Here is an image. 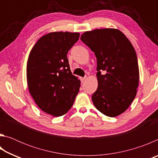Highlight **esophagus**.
Here are the masks:
<instances>
[{"label":"esophagus","instance_id":"1","mask_svg":"<svg viewBox=\"0 0 158 158\" xmlns=\"http://www.w3.org/2000/svg\"><path fill=\"white\" fill-rule=\"evenodd\" d=\"M80 79H81V82H84L85 79H86V77H81L80 78Z\"/></svg>","mask_w":158,"mask_h":158}]
</instances>
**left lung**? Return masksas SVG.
Wrapping results in <instances>:
<instances>
[{
  "label": "left lung",
  "instance_id": "obj_1",
  "mask_svg": "<svg viewBox=\"0 0 158 158\" xmlns=\"http://www.w3.org/2000/svg\"><path fill=\"white\" fill-rule=\"evenodd\" d=\"M81 40L97 58L98 86L92 95L93 102L106 116H118L126 111L137 94L139 72L135 50L118 29L85 32Z\"/></svg>",
  "mask_w": 158,
  "mask_h": 158
}]
</instances>
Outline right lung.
Here are the masks:
<instances>
[{"label":"right lung","instance_id":"add662e5","mask_svg":"<svg viewBox=\"0 0 158 158\" xmlns=\"http://www.w3.org/2000/svg\"><path fill=\"white\" fill-rule=\"evenodd\" d=\"M79 38V33H49L37 40L29 54V92L40 109L53 116L66 114L79 91L81 82L72 74L67 57Z\"/></svg>","mask_w":158,"mask_h":158}]
</instances>
